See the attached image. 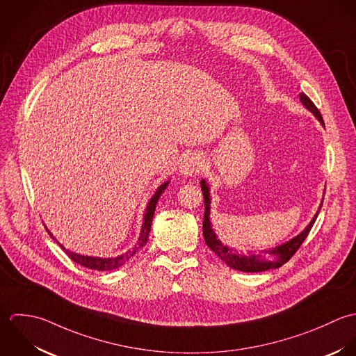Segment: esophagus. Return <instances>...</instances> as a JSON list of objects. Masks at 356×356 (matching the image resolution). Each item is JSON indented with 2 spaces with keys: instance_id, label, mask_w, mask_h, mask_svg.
Segmentation results:
<instances>
[{
  "instance_id": "1",
  "label": "esophagus",
  "mask_w": 356,
  "mask_h": 356,
  "mask_svg": "<svg viewBox=\"0 0 356 356\" xmlns=\"http://www.w3.org/2000/svg\"><path fill=\"white\" fill-rule=\"evenodd\" d=\"M202 168H204L202 156L200 154L193 152L180 165V173L184 177H193V176L198 175L202 170Z\"/></svg>"
}]
</instances>
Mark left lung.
<instances>
[{
  "instance_id": "left-lung-1",
  "label": "left lung",
  "mask_w": 356,
  "mask_h": 356,
  "mask_svg": "<svg viewBox=\"0 0 356 356\" xmlns=\"http://www.w3.org/2000/svg\"><path fill=\"white\" fill-rule=\"evenodd\" d=\"M300 102L301 104L311 111L316 120L322 124V127L325 128L322 115L319 113V110L315 107V104L312 103V100L304 93H300ZM201 188L204 193V201H205V214H204V238L205 242L208 245V248H211L214 252L216 256H218L229 268L242 271V273H263L267 270H273V268H278L281 266H284L286 261H289L291 259V256L298 250V248L301 246V243L304 242V239L307 238L308 232L311 231L319 211L322 208L323 200L316 211L315 216L312 217V220L309 221V224L294 238L286 241L282 245H278L275 248H270V249H264L261 250V253H250L248 254H239L236 250H234L232 248H228L225 245L221 243V241L217 238V235L214 234L213 228H212V222H211V187L207 183L205 179L201 180Z\"/></svg>"
}]
</instances>
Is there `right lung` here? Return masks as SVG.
I'll use <instances>...</instances> for the list:
<instances>
[{
  "instance_id": "right-lung-1",
  "label": "right lung",
  "mask_w": 356,
  "mask_h": 356,
  "mask_svg": "<svg viewBox=\"0 0 356 356\" xmlns=\"http://www.w3.org/2000/svg\"><path fill=\"white\" fill-rule=\"evenodd\" d=\"M168 184H169V180L165 181V183H162V184L156 188V191H155V194L151 197V200L148 201L147 208H145V212H144V216H143L140 236H139L136 245H135L132 249H129L128 252H125V253H122V254H120V256H115V257H104V259H103V257H93V256H83V254L74 253V252L66 249L62 243H59V242L56 241V238L51 234V231L47 228V225H45V228H47L48 234L52 236V239H55V241L59 243V246L66 252V254L72 259L74 263H76V264H79V266H82V267L90 268V270H97V271H111V270L120 268V267L124 266L129 259H132V257L136 254V252L140 250L143 246L147 243L148 234H149L151 224H152V217H154V213H155V208H156L158 200H159L161 194L166 190Z\"/></svg>"
}]
</instances>
